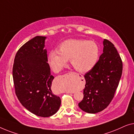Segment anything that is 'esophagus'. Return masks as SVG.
Listing matches in <instances>:
<instances>
[{"instance_id":"obj_1","label":"esophagus","mask_w":134,"mask_h":134,"mask_svg":"<svg viewBox=\"0 0 134 134\" xmlns=\"http://www.w3.org/2000/svg\"><path fill=\"white\" fill-rule=\"evenodd\" d=\"M64 76L65 77H71V78H73V80H75V78L78 76V74H76V73L74 72H69L66 73V74L64 75ZM68 93H73V92H68Z\"/></svg>"}]
</instances>
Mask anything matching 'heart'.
I'll use <instances>...</instances> for the list:
<instances>
[{
  "label": "heart",
  "mask_w": 134,
  "mask_h": 134,
  "mask_svg": "<svg viewBox=\"0 0 134 134\" xmlns=\"http://www.w3.org/2000/svg\"><path fill=\"white\" fill-rule=\"evenodd\" d=\"M99 56V47L93 41L70 39L61 42L58 50H51L48 54V61L55 72L61 71L70 59L76 71L86 73L95 66ZM67 87L69 86H64V88Z\"/></svg>",
  "instance_id": "b5f03b06"
}]
</instances>
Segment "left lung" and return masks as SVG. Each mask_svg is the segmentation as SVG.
Masks as SVG:
<instances>
[{"label": "left lung", "instance_id": "left-lung-1", "mask_svg": "<svg viewBox=\"0 0 134 134\" xmlns=\"http://www.w3.org/2000/svg\"><path fill=\"white\" fill-rule=\"evenodd\" d=\"M103 53L91 70L84 75L86 86L80 108L89 114L101 112L108 106L117 88L122 75L123 63L114 45L103 41Z\"/></svg>", "mask_w": 134, "mask_h": 134}]
</instances>
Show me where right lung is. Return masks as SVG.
<instances>
[{"instance_id":"1","label":"right lung","mask_w":134,"mask_h":134,"mask_svg":"<svg viewBox=\"0 0 134 134\" xmlns=\"http://www.w3.org/2000/svg\"><path fill=\"white\" fill-rule=\"evenodd\" d=\"M46 37L37 36L24 44L15 56L13 78L19 101L30 112L48 117L59 110L61 101L51 90L54 76L50 73Z\"/></svg>"}]
</instances>
